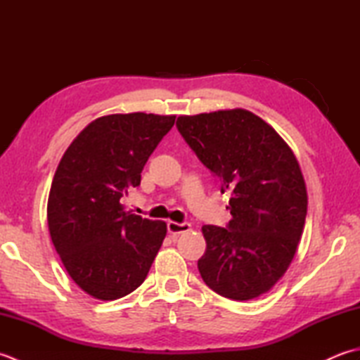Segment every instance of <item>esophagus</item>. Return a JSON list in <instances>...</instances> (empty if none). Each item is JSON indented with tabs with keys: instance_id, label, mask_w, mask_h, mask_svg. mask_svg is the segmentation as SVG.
Returning a JSON list of instances; mask_svg holds the SVG:
<instances>
[{
	"instance_id": "1",
	"label": "esophagus",
	"mask_w": 360,
	"mask_h": 360,
	"mask_svg": "<svg viewBox=\"0 0 360 360\" xmlns=\"http://www.w3.org/2000/svg\"><path fill=\"white\" fill-rule=\"evenodd\" d=\"M190 227H192V224H190V223H176V221H168V223H167L168 232L173 233V235L187 232V231H190Z\"/></svg>"
}]
</instances>
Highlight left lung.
<instances>
[{
    "mask_svg": "<svg viewBox=\"0 0 360 360\" xmlns=\"http://www.w3.org/2000/svg\"><path fill=\"white\" fill-rule=\"evenodd\" d=\"M179 133L229 192L232 219L202 226V280L217 294L252 300L274 288L294 259L308 193L302 168L283 137L243 108L179 116Z\"/></svg>",
    "mask_w": 360,
    "mask_h": 360,
    "instance_id": "left-lung-1",
    "label": "left lung"
}]
</instances>
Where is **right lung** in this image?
<instances>
[{"label":"right lung","instance_id":"obj_1","mask_svg":"<svg viewBox=\"0 0 360 360\" xmlns=\"http://www.w3.org/2000/svg\"><path fill=\"white\" fill-rule=\"evenodd\" d=\"M176 116L128 112L97 117L60 160L48 198V226L57 254L80 289L117 300L139 288L167 235L164 221L128 212L120 202Z\"/></svg>","mask_w":360,"mask_h":360}]
</instances>
